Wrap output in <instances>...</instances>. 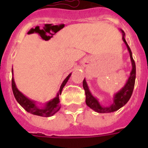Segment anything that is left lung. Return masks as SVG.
I'll list each match as a JSON object with an SVG mask.
<instances>
[{"label":"left lung","mask_w":148,"mask_h":148,"mask_svg":"<svg viewBox=\"0 0 148 148\" xmlns=\"http://www.w3.org/2000/svg\"><path fill=\"white\" fill-rule=\"evenodd\" d=\"M123 33V40L125 43L127 50H128L129 53H130V57H131V63H132V71L131 72V76L129 77L128 81L127 82L124 88H122L121 90H120L119 92L117 93L114 95V103L110 106V107H101L100 105V103H98V101L95 97H94L91 95L90 92L89 91L88 87L86 83L85 79H84L83 81V88L85 92L86 96V103L87 105L95 110L96 112L98 113H110L116 111L121 108H122L123 106L125 105L127 101H129V99L131 98L132 93H133L134 88V84H135V77H136V66L135 62L133 59L132 57V53L127 43L126 42V40L124 39V32L122 31Z\"/></svg>","instance_id":"left-lung-1"}]
</instances>
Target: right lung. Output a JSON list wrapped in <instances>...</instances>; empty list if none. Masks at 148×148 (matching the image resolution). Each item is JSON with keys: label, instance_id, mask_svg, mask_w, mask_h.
<instances>
[{"label": "right lung", "instance_id": "obj_1", "mask_svg": "<svg viewBox=\"0 0 148 148\" xmlns=\"http://www.w3.org/2000/svg\"><path fill=\"white\" fill-rule=\"evenodd\" d=\"M70 77H71V74L65 78L64 81H63L62 84L60 86V90H59L58 93L57 97L55 98H53L52 101H49L46 104L45 108H39L38 106L36 105L34 101L29 100L27 97H26L24 95H22L21 93L20 92L19 90L17 89V88H16L14 81V78L12 77L11 85H12L13 94L14 95L15 99L20 103V105L21 106L22 108H24L25 110H27V112L31 113L32 114L41 116V117H50V116H52L53 114H54L60 109V101H59V95H60V94H61L63 88L64 87V85L67 82Z\"/></svg>", "mask_w": 148, "mask_h": 148}]
</instances>
